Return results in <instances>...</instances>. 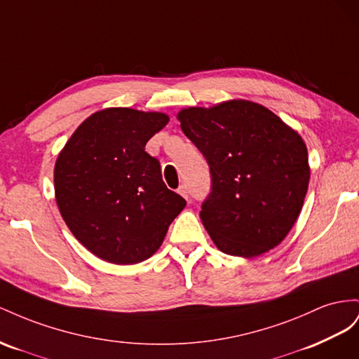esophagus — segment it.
Here are the masks:
<instances>
[{
    "mask_svg": "<svg viewBox=\"0 0 359 359\" xmlns=\"http://www.w3.org/2000/svg\"><path fill=\"white\" fill-rule=\"evenodd\" d=\"M179 194H180L182 197L188 198V189H187V187H185V185H180V187H179Z\"/></svg>",
    "mask_w": 359,
    "mask_h": 359,
    "instance_id": "1",
    "label": "esophagus"
}]
</instances>
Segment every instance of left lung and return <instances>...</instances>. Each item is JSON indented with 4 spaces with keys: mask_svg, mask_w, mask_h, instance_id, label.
Returning <instances> with one entry per match:
<instances>
[{
    "mask_svg": "<svg viewBox=\"0 0 359 359\" xmlns=\"http://www.w3.org/2000/svg\"><path fill=\"white\" fill-rule=\"evenodd\" d=\"M180 128L206 158L212 188L200 218L218 250L257 257L298 219L310 182L298 132L263 105L227 100L182 109Z\"/></svg>",
    "mask_w": 359,
    "mask_h": 359,
    "instance_id": "left-lung-1",
    "label": "left lung"
}]
</instances>
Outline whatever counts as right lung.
Masks as SVG:
<instances>
[{"instance_id":"1","label":"right lung","mask_w":359,"mask_h":359,"mask_svg":"<svg viewBox=\"0 0 359 359\" xmlns=\"http://www.w3.org/2000/svg\"><path fill=\"white\" fill-rule=\"evenodd\" d=\"M168 120L163 112L102 109L81 123L60 151L57 206L74 236L102 260H147L187 206L144 149Z\"/></svg>"}]
</instances>
